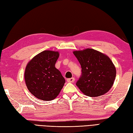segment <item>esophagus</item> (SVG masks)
<instances>
[{"mask_svg":"<svg viewBox=\"0 0 133 133\" xmlns=\"http://www.w3.org/2000/svg\"><path fill=\"white\" fill-rule=\"evenodd\" d=\"M74 81H75V78H69V79H67V81L68 82H69V83H72V82H74Z\"/></svg>","mask_w":133,"mask_h":133,"instance_id":"34e87169","label":"esophagus"}]
</instances>
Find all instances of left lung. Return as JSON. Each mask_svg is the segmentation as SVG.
Instances as JSON below:
<instances>
[{"label": "left lung", "mask_w": 133, "mask_h": 133, "mask_svg": "<svg viewBox=\"0 0 133 133\" xmlns=\"http://www.w3.org/2000/svg\"><path fill=\"white\" fill-rule=\"evenodd\" d=\"M81 66L76 85L84 94L94 97L108 92L113 85L116 69L108 56L92 49L73 52Z\"/></svg>", "instance_id": "obj_1"}]
</instances>
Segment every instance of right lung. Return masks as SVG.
Masks as SVG:
<instances>
[{"label":"right lung","instance_id":"add662e5","mask_svg":"<svg viewBox=\"0 0 133 133\" xmlns=\"http://www.w3.org/2000/svg\"><path fill=\"white\" fill-rule=\"evenodd\" d=\"M59 54L46 50L34 56L26 67L24 79L28 90L39 99L51 101L63 88L65 79L55 64Z\"/></svg>","mask_w":133,"mask_h":133}]
</instances>
